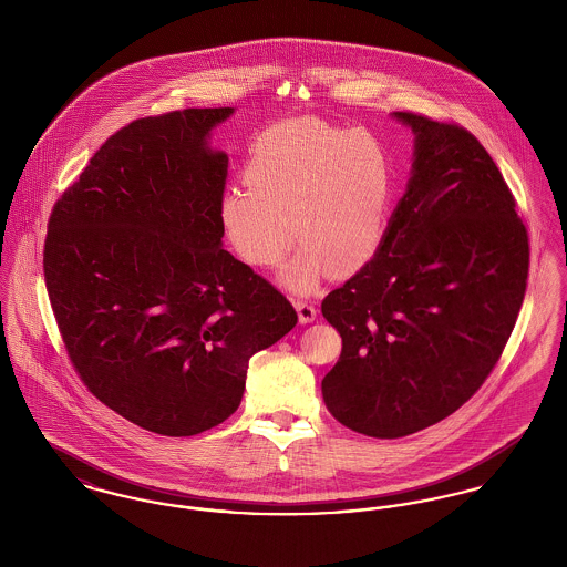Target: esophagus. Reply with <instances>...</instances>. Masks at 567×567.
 I'll return each mask as SVG.
<instances>
[{
    "label": "esophagus",
    "instance_id": "obj_1",
    "mask_svg": "<svg viewBox=\"0 0 567 567\" xmlns=\"http://www.w3.org/2000/svg\"><path fill=\"white\" fill-rule=\"evenodd\" d=\"M297 317H299V323H312L317 319V308L308 301H296Z\"/></svg>",
    "mask_w": 567,
    "mask_h": 567
}]
</instances>
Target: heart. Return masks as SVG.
I'll list each match as a JSON object with an SVG mask.
<instances>
[{"label": "heart", "instance_id": "b5f03b06", "mask_svg": "<svg viewBox=\"0 0 567 567\" xmlns=\"http://www.w3.org/2000/svg\"><path fill=\"white\" fill-rule=\"evenodd\" d=\"M246 189L218 202L227 240L246 264L276 266L278 280L312 293L327 271L347 278L377 257L395 185L393 159L377 135L319 118H293L259 135L243 167Z\"/></svg>", "mask_w": 567, "mask_h": 567}]
</instances>
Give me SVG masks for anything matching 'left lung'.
Returning <instances> with one entry per match:
<instances>
[{"mask_svg": "<svg viewBox=\"0 0 567 567\" xmlns=\"http://www.w3.org/2000/svg\"><path fill=\"white\" fill-rule=\"evenodd\" d=\"M414 134L412 172L377 257L321 303L342 336L327 410L352 432L404 437L485 382L513 333L529 271L514 197L467 130L393 112Z\"/></svg>", "mask_w": 567, "mask_h": 567, "instance_id": "8db88e82", "label": "left lung"}]
</instances>
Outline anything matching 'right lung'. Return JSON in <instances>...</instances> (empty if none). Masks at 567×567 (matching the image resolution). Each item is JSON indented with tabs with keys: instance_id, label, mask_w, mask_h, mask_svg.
<instances>
[{
	"instance_id": "right-lung-1",
	"label": "right lung",
	"mask_w": 567,
	"mask_h": 567,
	"mask_svg": "<svg viewBox=\"0 0 567 567\" xmlns=\"http://www.w3.org/2000/svg\"><path fill=\"white\" fill-rule=\"evenodd\" d=\"M234 109L137 118L110 135L54 204L44 280L68 354L137 427L195 435L243 402L248 361L297 323L289 299L223 248Z\"/></svg>"
}]
</instances>
